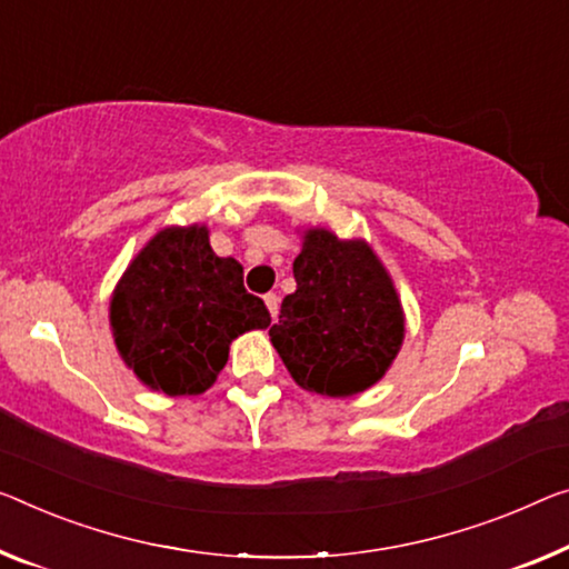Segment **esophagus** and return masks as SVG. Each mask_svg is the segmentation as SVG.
Listing matches in <instances>:
<instances>
[{
    "instance_id": "obj_1",
    "label": "esophagus",
    "mask_w": 569,
    "mask_h": 569,
    "mask_svg": "<svg viewBox=\"0 0 569 569\" xmlns=\"http://www.w3.org/2000/svg\"><path fill=\"white\" fill-rule=\"evenodd\" d=\"M264 302H267L269 312H272V318L277 320V312H279V295H277V292H267V295H264Z\"/></svg>"
}]
</instances>
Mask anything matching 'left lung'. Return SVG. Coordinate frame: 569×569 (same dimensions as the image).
I'll return each instance as SVG.
<instances>
[{
	"mask_svg": "<svg viewBox=\"0 0 569 569\" xmlns=\"http://www.w3.org/2000/svg\"><path fill=\"white\" fill-rule=\"evenodd\" d=\"M292 272L297 290L269 328L287 371L302 389L328 397L369 389L405 338L399 297L379 259L363 241L315 229Z\"/></svg>",
	"mask_w": 569,
	"mask_h": 569,
	"instance_id": "obj_1",
	"label": "left lung"
}]
</instances>
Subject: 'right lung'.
<instances>
[{"mask_svg": "<svg viewBox=\"0 0 569 569\" xmlns=\"http://www.w3.org/2000/svg\"><path fill=\"white\" fill-rule=\"evenodd\" d=\"M269 322L264 300L243 287V267L213 254L203 226L157 233L111 300L121 358L170 397L206 391L229 361L231 340Z\"/></svg>", "mask_w": 569, "mask_h": 569, "instance_id": "add662e5", "label": "right lung"}]
</instances>
